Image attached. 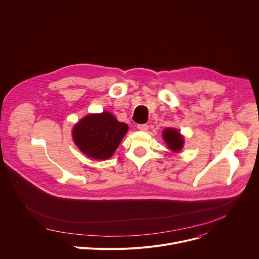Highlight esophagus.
<instances>
[{
  "instance_id": "1",
  "label": "esophagus",
  "mask_w": 259,
  "mask_h": 259,
  "mask_svg": "<svg viewBox=\"0 0 259 259\" xmlns=\"http://www.w3.org/2000/svg\"><path fill=\"white\" fill-rule=\"evenodd\" d=\"M137 128L140 131H147V129H149V126H147L146 124H141V125H138Z\"/></svg>"
}]
</instances>
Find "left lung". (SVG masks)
Instances as JSON below:
<instances>
[{"label":"left lung","mask_w":259,"mask_h":259,"mask_svg":"<svg viewBox=\"0 0 259 259\" xmlns=\"http://www.w3.org/2000/svg\"><path fill=\"white\" fill-rule=\"evenodd\" d=\"M162 137L171 152L175 154L180 153L184 145V136L180 133L178 129L168 127L163 130Z\"/></svg>","instance_id":"8db88e82"}]
</instances>
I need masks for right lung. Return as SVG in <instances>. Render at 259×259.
Masks as SVG:
<instances>
[{"label": "right lung", "instance_id": "obj_1", "mask_svg": "<svg viewBox=\"0 0 259 259\" xmlns=\"http://www.w3.org/2000/svg\"><path fill=\"white\" fill-rule=\"evenodd\" d=\"M129 127L109 112L89 114L72 127V140L78 149L94 160L112 158Z\"/></svg>", "mask_w": 259, "mask_h": 259}]
</instances>
